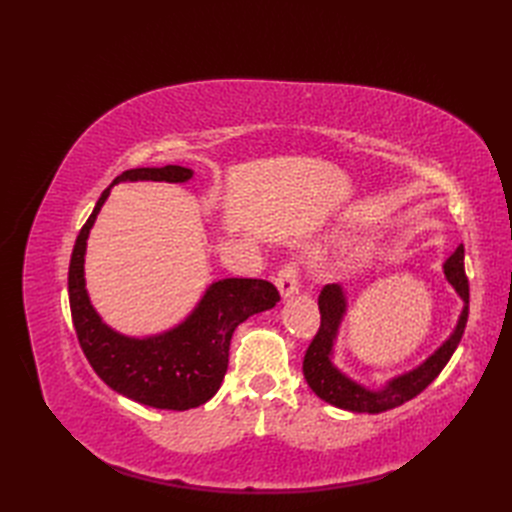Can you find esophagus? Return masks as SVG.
I'll return each instance as SVG.
<instances>
[{"mask_svg":"<svg viewBox=\"0 0 512 512\" xmlns=\"http://www.w3.org/2000/svg\"><path fill=\"white\" fill-rule=\"evenodd\" d=\"M275 284H277V288H280L284 299L292 297V294L299 290V284H301V267H299V262H294V260L284 262V267L277 271Z\"/></svg>","mask_w":512,"mask_h":512,"instance_id":"34e87169","label":"esophagus"}]
</instances>
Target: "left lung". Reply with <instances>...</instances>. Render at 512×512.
Masks as SVG:
<instances>
[{
	"label": "left lung",
	"instance_id": "1",
	"mask_svg": "<svg viewBox=\"0 0 512 512\" xmlns=\"http://www.w3.org/2000/svg\"><path fill=\"white\" fill-rule=\"evenodd\" d=\"M444 273L448 277V282L455 286L459 292V297L466 303L459 318V324L455 333L446 339V344L433 354L429 359L410 374L399 376L389 386H384L382 391L371 393L363 386L354 384L348 380L342 371H337L331 363V346L333 339L339 327V320L344 316L346 301H344V292L337 284L324 286L320 297H318V307H320V327L312 339V344L307 346L305 359H303V374L307 384L312 386V391L327 401L331 406H337L342 410L350 412H369V414H378L386 412L391 408H397L404 404V401L416 397L421 391H425L427 386L440 376V371L446 367V363L451 361L453 352L457 350L463 331H466V322H468V305H470V282L466 275V267H463V245L457 247V252L446 260Z\"/></svg>",
	"mask_w": 512,
	"mask_h": 512
}]
</instances>
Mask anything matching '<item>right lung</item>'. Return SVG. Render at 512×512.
Segmentation results:
<instances>
[{
    "label": "right lung",
    "mask_w": 512,
    "mask_h": 512,
    "mask_svg": "<svg viewBox=\"0 0 512 512\" xmlns=\"http://www.w3.org/2000/svg\"><path fill=\"white\" fill-rule=\"evenodd\" d=\"M190 177V168L173 164L123 170L102 192L96 209L83 224L68 271L74 331L89 365L113 391L160 410H190L218 393L228 369L232 333L243 320L280 301V292L267 280L230 277L215 282L194 314L177 329L147 339H132L111 331L94 312L83 277L85 241L108 192L117 181L126 179L188 181Z\"/></svg>",
    "instance_id": "right-lung-1"
}]
</instances>
